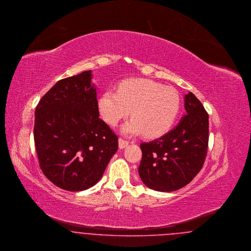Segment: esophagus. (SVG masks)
Instances as JSON below:
<instances>
[{
  "label": "esophagus",
  "instance_id": "esophagus-1",
  "mask_svg": "<svg viewBox=\"0 0 251 251\" xmlns=\"http://www.w3.org/2000/svg\"><path fill=\"white\" fill-rule=\"evenodd\" d=\"M118 144H119V148L120 149H124V148L127 147L129 145V141H127V140H125V139L120 137L118 139Z\"/></svg>",
  "mask_w": 251,
  "mask_h": 251
}]
</instances>
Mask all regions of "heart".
Returning <instances> with one entry per match:
<instances>
[{"label":"heart","mask_w":251,"mask_h":251,"mask_svg":"<svg viewBox=\"0 0 251 251\" xmlns=\"http://www.w3.org/2000/svg\"><path fill=\"white\" fill-rule=\"evenodd\" d=\"M181 105L179 93L151 79L134 78L124 81L118 91L107 90L98 100V109L104 121L111 126L129 116L122 133L157 137L167 133L176 120Z\"/></svg>","instance_id":"1"}]
</instances>
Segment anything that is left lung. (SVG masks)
Listing matches in <instances>:
<instances>
[{
    "label": "left lung",
    "mask_w": 251,
    "mask_h": 251,
    "mask_svg": "<svg viewBox=\"0 0 251 251\" xmlns=\"http://www.w3.org/2000/svg\"><path fill=\"white\" fill-rule=\"evenodd\" d=\"M187 114L161 137L141 143L138 174L148 188L174 192L188 185L201 171L208 144V115L192 94L185 96Z\"/></svg>",
    "instance_id": "8db88e82"
}]
</instances>
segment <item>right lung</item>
Masks as SVG:
<instances>
[{"instance_id": "add662e5", "label": "right lung", "mask_w": 251, "mask_h": 251, "mask_svg": "<svg viewBox=\"0 0 251 251\" xmlns=\"http://www.w3.org/2000/svg\"><path fill=\"white\" fill-rule=\"evenodd\" d=\"M91 79V70L60 79L35 111L40 167L49 181L69 192L96 185L118 151V135L100 118Z\"/></svg>"}]
</instances>
